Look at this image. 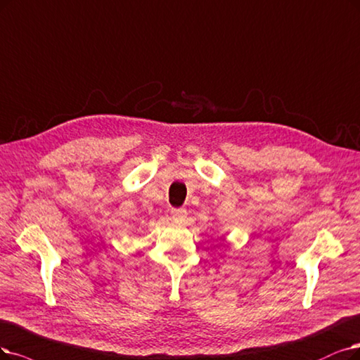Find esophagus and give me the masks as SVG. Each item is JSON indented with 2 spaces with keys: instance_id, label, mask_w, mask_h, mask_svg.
<instances>
[{
  "instance_id": "1",
  "label": "esophagus",
  "mask_w": 360,
  "mask_h": 360,
  "mask_svg": "<svg viewBox=\"0 0 360 360\" xmlns=\"http://www.w3.org/2000/svg\"><path fill=\"white\" fill-rule=\"evenodd\" d=\"M170 214H172L173 219H182L185 215H187V210L182 207H178V209H172Z\"/></svg>"
}]
</instances>
